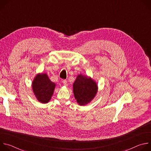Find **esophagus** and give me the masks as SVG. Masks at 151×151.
Returning <instances> with one entry per match:
<instances>
[{"mask_svg": "<svg viewBox=\"0 0 151 151\" xmlns=\"http://www.w3.org/2000/svg\"><path fill=\"white\" fill-rule=\"evenodd\" d=\"M62 82H63V84H64V85H65V86H66V85H68V81H67L66 79H63Z\"/></svg>", "mask_w": 151, "mask_h": 151, "instance_id": "1", "label": "esophagus"}]
</instances>
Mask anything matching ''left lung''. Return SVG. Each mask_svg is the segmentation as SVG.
<instances>
[{
	"instance_id": "1",
	"label": "left lung",
	"mask_w": 151,
	"mask_h": 151,
	"mask_svg": "<svg viewBox=\"0 0 151 151\" xmlns=\"http://www.w3.org/2000/svg\"><path fill=\"white\" fill-rule=\"evenodd\" d=\"M97 92V85L91 78L81 75L77 76L73 83V93L80 105L87 104L95 97Z\"/></svg>"
}]
</instances>
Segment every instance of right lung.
<instances>
[{
    "instance_id": "add662e5",
    "label": "right lung",
    "mask_w": 151,
    "mask_h": 151,
    "mask_svg": "<svg viewBox=\"0 0 151 151\" xmlns=\"http://www.w3.org/2000/svg\"><path fill=\"white\" fill-rule=\"evenodd\" d=\"M55 84L51 82L47 74L37 75L35 78L32 88L37 100L43 103H48L51 98Z\"/></svg>"
}]
</instances>
